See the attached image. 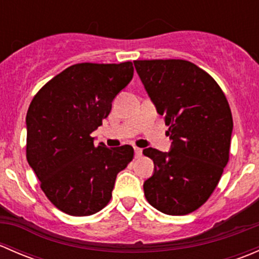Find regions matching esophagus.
Returning <instances> with one entry per match:
<instances>
[{
  "mask_svg": "<svg viewBox=\"0 0 259 259\" xmlns=\"http://www.w3.org/2000/svg\"><path fill=\"white\" fill-rule=\"evenodd\" d=\"M134 150H135V158H140V156L143 155V149H140V148H138V146H135Z\"/></svg>",
  "mask_w": 259,
  "mask_h": 259,
  "instance_id": "esophagus-1",
  "label": "esophagus"
}]
</instances>
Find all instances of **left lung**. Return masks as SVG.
I'll use <instances>...</instances> for the list:
<instances>
[{"instance_id": "obj_1", "label": "left lung", "mask_w": 259, "mask_h": 259, "mask_svg": "<svg viewBox=\"0 0 259 259\" xmlns=\"http://www.w3.org/2000/svg\"><path fill=\"white\" fill-rule=\"evenodd\" d=\"M134 66L173 140L169 153L143 150L154 161L145 198L161 213L185 215L209 199L229 160L233 119L228 100L193 62L137 60Z\"/></svg>"}]
</instances>
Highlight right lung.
I'll list each match as a JSON object with an SVG mask.
<instances>
[{"label":"right lung","mask_w":259,"mask_h":259,"mask_svg":"<svg viewBox=\"0 0 259 259\" xmlns=\"http://www.w3.org/2000/svg\"><path fill=\"white\" fill-rule=\"evenodd\" d=\"M133 74L130 61L75 64L46 82L31 101L26 158L48 199L69 215H91L106 207L117 173L134 158L133 146H96L91 137Z\"/></svg>","instance_id":"add662e5"}]
</instances>
